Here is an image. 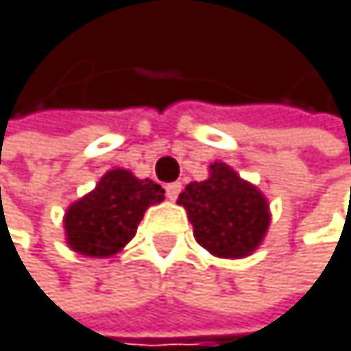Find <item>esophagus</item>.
<instances>
[{
	"label": "esophagus",
	"instance_id": "1",
	"mask_svg": "<svg viewBox=\"0 0 351 351\" xmlns=\"http://www.w3.org/2000/svg\"><path fill=\"white\" fill-rule=\"evenodd\" d=\"M179 191H181V183H170V185H166V196H168V200H177L179 198Z\"/></svg>",
	"mask_w": 351,
	"mask_h": 351
}]
</instances>
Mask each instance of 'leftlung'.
I'll list each match as a JSON object with an SVG mask.
<instances>
[{"label":"left lung","instance_id":"1","mask_svg":"<svg viewBox=\"0 0 351 351\" xmlns=\"http://www.w3.org/2000/svg\"><path fill=\"white\" fill-rule=\"evenodd\" d=\"M177 204L185 208L198 245L215 258L252 256L271 226L266 196L223 162L210 164L204 181L189 183Z\"/></svg>","mask_w":351,"mask_h":351}]
</instances>
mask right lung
Instances as JSON below:
<instances>
[{"label": "right lung", "instance_id": "1", "mask_svg": "<svg viewBox=\"0 0 351 351\" xmlns=\"http://www.w3.org/2000/svg\"><path fill=\"white\" fill-rule=\"evenodd\" d=\"M164 200L162 185L112 168L63 215L66 243L89 258H110L134 239L145 210Z\"/></svg>", "mask_w": 351, "mask_h": 351}]
</instances>
